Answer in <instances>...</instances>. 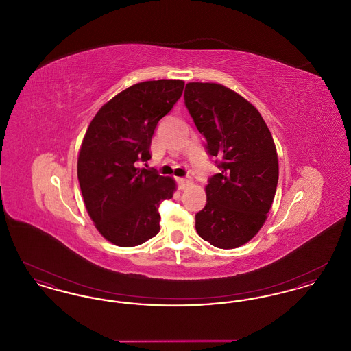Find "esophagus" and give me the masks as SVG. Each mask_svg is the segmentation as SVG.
<instances>
[{
    "instance_id": "obj_1",
    "label": "esophagus",
    "mask_w": 351,
    "mask_h": 351,
    "mask_svg": "<svg viewBox=\"0 0 351 351\" xmlns=\"http://www.w3.org/2000/svg\"><path fill=\"white\" fill-rule=\"evenodd\" d=\"M178 183H179L180 189H185L188 185L192 184V179L191 178H182V179H178Z\"/></svg>"
}]
</instances>
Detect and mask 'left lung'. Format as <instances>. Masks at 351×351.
Instances as JSON below:
<instances>
[{
    "label": "left lung",
    "mask_w": 351,
    "mask_h": 351,
    "mask_svg": "<svg viewBox=\"0 0 351 351\" xmlns=\"http://www.w3.org/2000/svg\"><path fill=\"white\" fill-rule=\"evenodd\" d=\"M184 102L219 168L208 180L196 230L218 249L239 247L263 226L275 197L279 165L272 135L255 106L221 84L188 83Z\"/></svg>",
    "instance_id": "obj_1"
}]
</instances>
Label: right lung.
<instances>
[{
	"mask_svg": "<svg viewBox=\"0 0 351 351\" xmlns=\"http://www.w3.org/2000/svg\"><path fill=\"white\" fill-rule=\"evenodd\" d=\"M183 89V80L134 84L101 108L85 133L77 160L85 208L101 235L117 246L142 245L160 230L159 205L172 199L176 185L136 162L150 159L158 122Z\"/></svg>",
	"mask_w": 351,
	"mask_h": 351,
	"instance_id": "1",
	"label": "right lung"
}]
</instances>
